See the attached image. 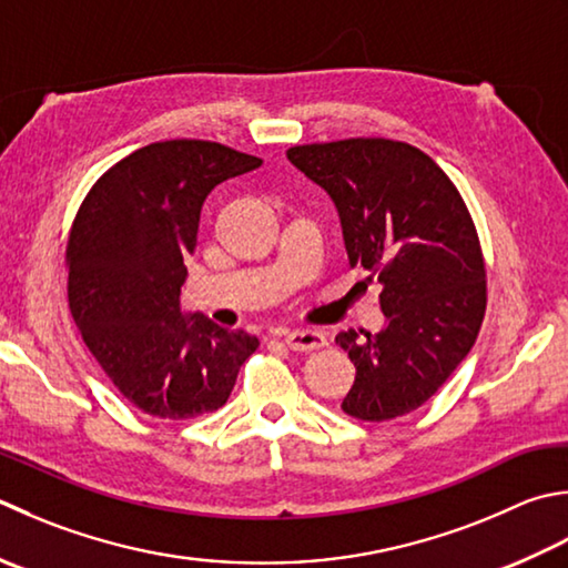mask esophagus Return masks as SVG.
Segmentation results:
<instances>
[{
  "label": "esophagus",
  "mask_w": 568,
  "mask_h": 568,
  "mask_svg": "<svg viewBox=\"0 0 568 568\" xmlns=\"http://www.w3.org/2000/svg\"><path fill=\"white\" fill-rule=\"evenodd\" d=\"M285 344L293 352H313V349L325 347L327 339L322 332H315V329H293L285 335Z\"/></svg>",
  "instance_id": "1"
}]
</instances>
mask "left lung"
Returning a JSON list of instances; mask_svg holds the SVG:
<instances>
[{"mask_svg":"<svg viewBox=\"0 0 568 568\" xmlns=\"http://www.w3.org/2000/svg\"><path fill=\"white\" fill-rule=\"evenodd\" d=\"M287 160L335 202L352 268L382 283L386 327L335 339L357 369L342 410L372 424L406 416L448 382L483 325L487 273L470 211L408 142L295 144Z\"/></svg>","mask_w":568,"mask_h":568,"instance_id":"8db88e82","label":"left lung"}]
</instances>
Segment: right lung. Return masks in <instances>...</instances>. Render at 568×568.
Masks as SVG:
<instances>
[{
  "label": "right lung",
  "mask_w": 568,
  "mask_h": 568,
  "mask_svg": "<svg viewBox=\"0 0 568 568\" xmlns=\"http://www.w3.org/2000/svg\"><path fill=\"white\" fill-rule=\"evenodd\" d=\"M261 164L211 140L152 142L110 166L78 206L65 241L69 310L100 369L148 416L221 408L258 349L243 329L182 317L180 293L211 189Z\"/></svg>",
  "instance_id": "obj_1"
}]
</instances>
